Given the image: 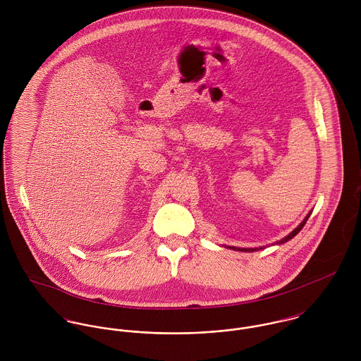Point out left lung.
Wrapping results in <instances>:
<instances>
[{"label": "left lung", "mask_w": 361, "mask_h": 361, "mask_svg": "<svg viewBox=\"0 0 361 361\" xmlns=\"http://www.w3.org/2000/svg\"><path fill=\"white\" fill-rule=\"evenodd\" d=\"M309 216L310 214L307 215V216H306V218H305V221H303V222H302V224H300V225H299V226H298V228H296L293 232H290V233H289L286 238H283L282 240H279V243H285V242L290 240L292 238H295V236H296V235H298V233L302 231V228L306 225V222H307ZM231 249H233V250H239V252H255V250H257V249H239V247H231Z\"/></svg>", "instance_id": "left-lung-1"}]
</instances>
